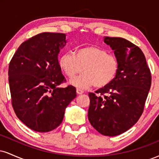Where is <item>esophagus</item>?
<instances>
[{
    "label": "esophagus",
    "mask_w": 159,
    "mask_h": 159,
    "mask_svg": "<svg viewBox=\"0 0 159 159\" xmlns=\"http://www.w3.org/2000/svg\"><path fill=\"white\" fill-rule=\"evenodd\" d=\"M76 92H77L78 94H82L84 93V91L81 90L80 88H77V89H76Z\"/></svg>",
    "instance_id": "1"
}]
</instances>
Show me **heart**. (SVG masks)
<instances>
[{
	"instance_id": "b5f03b06",
	"label": "heart",
	"mask_w": 159,
	"mask_h": 159,
	"mask_svg": "<svg viewBox=\"0 0 159 159\" xmlns=\"http://www.w3.org/2000/svg\"><path fill=\"white\" fill-rule=\"evenodd\" d=\"M58 63L69 78L81 72L82 68L83 74L71 81V84L81 88L93 84L96 88L107 87L114 81L119 69L116 57L94 45L77 49L75 55L70 52L63 53Z\"/></svg>"
}]
</instances>
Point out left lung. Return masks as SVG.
Returning a JSON list of instances; mask_svg holds the SVG:
<instances>
[{
    "instance_id": "1",
    "label": "left lung",
    "mask_w": 159,
    "mask_h": 159,
    "mask_svg": "<svg viewBox=\"0 0 159 159\" xmlns=\"http://www.w3.org/2000/svg\"><path fill=\"white\" fill-rule=\"evenodd\" d=\"M119 63L117 74L109 85L90 93L88 119L105 136H116L135 124L143 111L151 87L150 70L140 48L127 39L105 36Z\"/></svg>"
}]
</instances>
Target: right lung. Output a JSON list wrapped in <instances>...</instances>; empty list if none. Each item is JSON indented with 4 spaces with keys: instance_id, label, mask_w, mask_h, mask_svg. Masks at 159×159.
<instances>
[{
    "instance_id": "obj_1",
    "label": "right lung",
    "mask_w": 159,
    "mask_h": 159,
    "mask_svg": "<svg viewBox=\"0 0 159 159\" xmlns=\"http://www.w3.org/2000/svg\"><path fill=\"white\" fill-rule=\"evenodd\" d=\"M66 43V34L42 33L24 42L9 65V84L16 116L32 130L48 132L61 125L66 107L76 97L66 81L58 54Z\"/></svg>"
}]
</instances>
